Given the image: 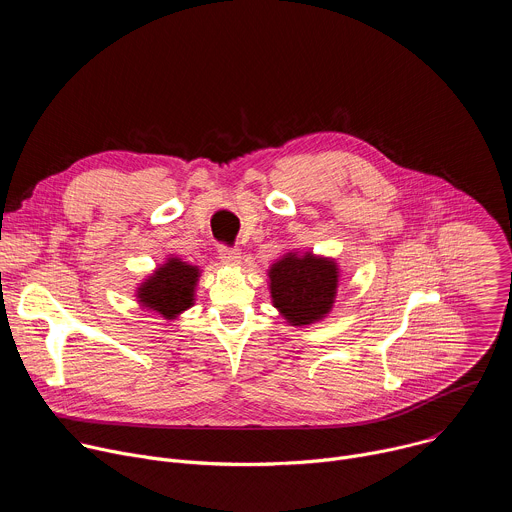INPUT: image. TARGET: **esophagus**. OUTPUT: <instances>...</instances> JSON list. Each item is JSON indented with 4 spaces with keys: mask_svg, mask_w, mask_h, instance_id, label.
Here are the masks:
<instances>
[{
    "mask_svg": "<svg viewBox=\"0 0 512 512\" xmlns=\"http://www.w3.org/2000/svg\"><path fill=\"white\" fill-rule=\"evenodd\" d=\"M218 259L227 265H237L241 261V251L237 247H229L225 243L218 245Z\"/></svg>",
    "mask_w": 512,
    "mask_h": 512,
    "instance_id": "34e87169",
    "label": "esophagus"
}]
</instances>
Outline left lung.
<instances>
[{"label": "left lung", "mask_w": 512, "mask_h": 512, "mask_svg": "<svg viewBox=\"0 0 512 512\" xmlns=\"http://www.w3.org/2000/svg\"><path fill=\"white\" fill-rule=\"evenodd\" d=\"M336 265L312 255H287L271 271L273 306L294 324H312L330 312L336 294Z\"/></svg>", "instance_id": "obj_1"}]
</instances>
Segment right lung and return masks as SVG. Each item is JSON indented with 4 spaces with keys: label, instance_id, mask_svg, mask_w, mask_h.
Here are the masks:
<instances>
[{
    "label": "right lung",
    "instance_id": "add662e5",
    "mask_svg": "<svg viewBox=\"0 0 512 512\" xmlns=\"http://www.w3.org/2000/svg\"><path fill=\"white\" fill-rule=\"evenodd\" d=\"M196 279V267L186 265L180 259H170L139 287V302L145 308L160 312L164 318H174L192 306Z\"/></svg>",
    "mask_w": 512,
    "mask_h": 512
}]
</instances>
